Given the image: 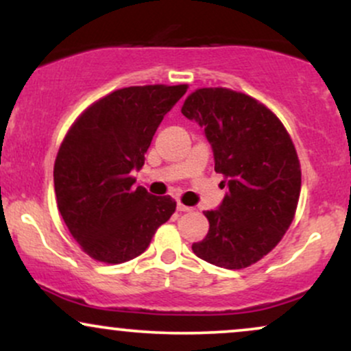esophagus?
<instances>
[{
	"label": "esophagus",
	"mask_w": 351,
	"mask_h": 351,
	"mask_svg": "<svg viewBox=\"0 0 351 351\" xmlns=\"http://www.w3.org/2000/svg\"><path fill=\"white\" fill-rule=\"evenodd\" d=\"M176 209H178V211H181V213H188V211H191L193 208H189V206H184L183 203H180V201H178V203H176Z\"/></svg>",
	"instance_id": "obj_1"
}]
</instances>
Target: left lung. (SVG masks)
Segmentation results:
<instances>
[{"instance_id":"obj_1","label":"left lung","mask_w":351,"mask_h":351,"mask_svg":"<svg viewBox=\"0 0 351 351\" xmlns=\"http://www.w3.org/2000/svg\"><path fill=\"white\" fill-rule=\"evenodd\" d=\"M181 114L204 130L228 188L217 209L204 213L209 231L193 252L217 267H249L279 244L295 215L302 184L295 147L267 107L231 88H198Z\"/></svg>"}]
</instances>
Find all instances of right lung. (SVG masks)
Masks as SVG:
<instances>
[{"mask_svg": "<svg viewBox=\"0 0 351 351\" xmlns=\"http://www.w3.org/2000/svg\"><path fill=\"white\" fill-rule=\"evenodd\" d=\"M188 86H138L112 92L75 120L54 163L58 208L92 259L122 264L150 245L176 203L134 186L163 117Z\"/></svg>", "mask_w": 351, "mask_h": 351, "instance_id": "right-lung-1", "label": "right lung"}]
</instances>
